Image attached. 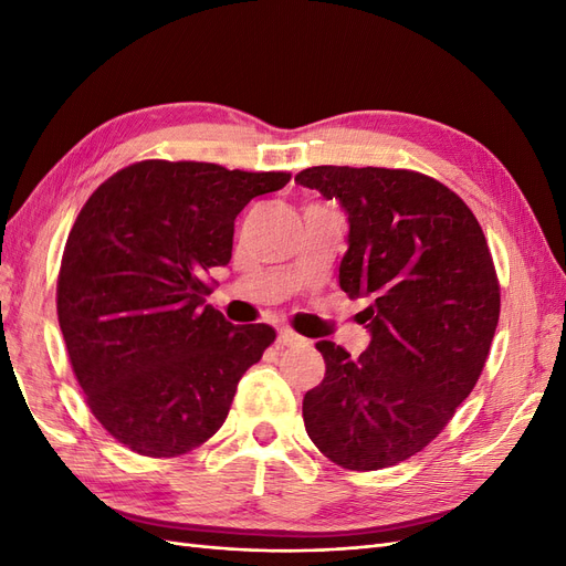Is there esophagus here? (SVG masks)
<instances>
[{
	"instance_id": "1",
	"label": "esophagus",
	"mask_w": 566,
	"mask_h": 566,
	"mask_svg": "<svg viewBox=\"0 0 566 566\" xmlns=\"http://www.w3.org/2000/svg\"><path fill=\"white\" fill-rule=\"evenodd\" d=\"M297 342H302V337H300L297 333L287 331V328H281V331H279V345H281V347H293V345H297Z\"/></svg>"
}]
</instances>
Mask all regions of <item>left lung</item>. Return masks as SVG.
Returning a JSON list of instances; mask_svg holds the SVG:
<instances>
[{"mask_svg":"<svg viewBox=\"0 0 566 566\" xmlns=\"http://www.w3.org/2000/svg\"><path fill=\"white\" fill-rule=\"evenodd\" d=\"M295 181L347 210L339 287L370 300L361 356L316 345L325 375L304 394L306 434L345 470L391 468L441 434L484 370L501 316L486 235L458 193L413 169L318 165Z\"/></svg>","mask_w":566,"mask_h":566,"instance_id":"left-lung-1","label":"left lung"}]
</instances>
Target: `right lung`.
Masks as SVG:
<instances>
[{
  "instance_id": "obj_1",
  "label": "right lung",
  "mask_w": 566,
  "mask_h": 566,
  "mask_svg": "<svg viewBox=\"0 0 566 566\" xmlns=\"http://www.w3.org/2000/svg\"><path fill=\"white\" fill-rule=\"evenodd\" d=\"M290 172L142 160L84 202L67 233L56 312L101 427L148 458L198 449L224 424L238 380L276 339L205 304L231 260L233 221Z\"/></svg>"
}]
</instances>
